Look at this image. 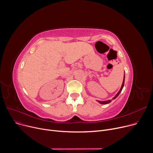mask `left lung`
<instances>
[{
	"label": "left lung",
	"mask_w": 153,
	"mask_h": 153,
	"mask_svg": "<svg viewBox=\"0 0 153 153\" xmlns=\"http://www.w3.org/2000/svg\"><path fill=\"white\" fill-rule=\"evenodd\" d=\"M124 83H125V74H124V76H123V82H122V86H121V88H120V90L119 91V92L117 93V94L112 98L113 100H115V99L119 95V94L121 93V91H122V89H123V86H124ZM97 101L99 102V103H100V104H109V103H110L111 102V100H107V101H97Z\"/></svg>",
	"instance_id": "obj_1"
}]
</instances>
